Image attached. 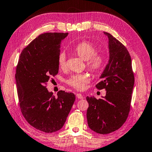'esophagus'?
<instances>
[{
	"instance_id": "34e87169",
	"label": "esophagus",
	"mask_w": 152,
	"mask_h": 152,
	"mask_svg": "<svg viewBox=\"0 0 152 152\" xmlns=\"http://www.w3.org/2000/svg\"><path fill=\"white\" fill-rule=\"evenodd\" d=\"M76 97L78 99H83V96L81 93H76Z\"/></svg>"
}]
</instances>
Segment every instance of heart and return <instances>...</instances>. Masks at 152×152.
I'll list each match as a JSON object with an SVG mask.
<instances>
[{
	"instance_id": "obj_1",
	"label": "heart",
	"mask_w": 152,
	"mask_h": 152,
	"mask_svg": "<svg viewBox=\"0 0 152 152\" xmlns=\"http://www.w3.org/2000/svg\"><path fill=\"white\" fill-rule=\"evenodd\" d=\"M97 51V47L93 42L86 40L79 42L74 48V52L81 59L86 61V67L93 73L99 72L105 62V54L102 52ZM57 62L61 68L64 69L66 67V55L64 52H61L59 54ZM90 80L91 77L88 73L77 74L67 79V84L76 90L83 91Z\"/></svg>"
}]
</instances>
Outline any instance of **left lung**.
I'll return each instance as SVG.
<instances>
[{
	"mask_svg": "<svg viewBox=\"0 0 152 152\" xmlns=\"http://www.w3.org/2000/svg\"><path fill=\"white\" fill-rule=\"evenodd\" d=\"M109 39L110 60L96 88L105 89L106 95L97 99L86 97L88 125L97 133L109 134L119 129L128 118L131 109L134 76L131 55L125 46L110 34L104 32Z\"/></svg>",
	"mask_w": 152,
	"mask_h": 152,
	"instance_id": "left-lung-1",
	"label": "left lung"
}]
</instances>
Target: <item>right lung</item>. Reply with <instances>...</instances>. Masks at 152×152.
Returning a JSON list of instances; mask_svg holds the SVG:
<instances>
[{
	"label": "right lung",
	"mask_w": 152,
	"mask_h": 152,
	"mask_svg": "<svg viewBox=\"0 0 152 152\" xmlns=\"http://www.w3.org/2000/svg\"><path fill=\"white\" fill-rule=\"evenodd\" d=\"M68 33L47 32L33 40L21 53L15 79L21 114L31 126L45 132L61 129L75 95L59 91L55 97L47 85L58 74L61 42Z\"/></svg>",
	"instance_id": "right-lung-1"
}]
</instances>
